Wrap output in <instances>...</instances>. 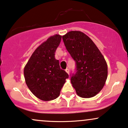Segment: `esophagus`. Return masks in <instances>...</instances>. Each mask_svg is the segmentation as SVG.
Listing matches in <instances>:
<instances>
[{
    "label": "esophagus",
    "instance_id": "1",
    "mask_svg": "<svg viewBox=\"0 0 128 128\" xmlns=\"http://www.w3.org/2000/svg\"><path fill=\"white\" fill-rule=\"evenodd\" d=\"M65 70H66V72H67V73H68V74H69V72H70V71H69V69H68V68H66Z\"/></svg>",
    "mask_w": 128,
    "mask_h": 128
}]
</instances>
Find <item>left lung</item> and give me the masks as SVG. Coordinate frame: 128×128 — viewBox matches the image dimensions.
Instances as JSON below:
<instances>
[{
  "label": "left lung",
  "instance_id": "8db88e82",
  "mask_svg": "<svg viewBox=\"0 0 128 128\" xmlns=\"http://www.w3.org/2000/svg\"><path fill=\"white\" fill-rule=\"evenodd\" d=\"M66 49L76 62L71 83L83 98L96 96L103 88L108 75L104 56L91 38L80 31H70L62 36Z\"/></svg>",
  "mask_w": 128,
  "mask_h": 128
}]
</instances>
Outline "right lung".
Wrapping results in <instances>:
<instances>
[{"instance_id": "obj_1", "label": "right lung", "mask_w": 128, "mask_h": 128, "mask_svg": "<svg viewBox=\"0 0 128 128\" xmlns=\"http://www.w3.org/2000/svg\"><path fill=\"white\" fill-rule=\"evenodd\" d=\"M62 36H50L34 52L24 68L26 84L34 94L44 101L55 99L68 74L60 68L55 53Z\"/></svg>"}]
</instances>
